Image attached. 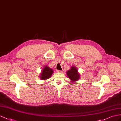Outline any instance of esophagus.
I'll return each instance as SVG.
<instances>
[{
	"instance_id": "esophagus-1",
	"label": "esophagus",
	"mask_w": 121,
	"mask_h": 121,
	"mask_svg": "<svg viewBox=\"0 0 121 121\" xmlns=\"http://www.w3.org/2000/svg\"><path fill=\"white\" fill-rule=\"evenodd\" d=\"M57 72H58V73H61L63 72V71H61V70H57Z\"/></svg>"
}]
</instances>
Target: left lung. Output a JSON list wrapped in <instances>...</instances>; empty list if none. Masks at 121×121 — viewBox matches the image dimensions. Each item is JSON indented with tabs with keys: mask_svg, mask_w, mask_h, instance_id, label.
Instances as JSON below:
<instances>
[{
	"mask_svg": "<svg viewBox=\"0 0 121 121\" xmlns=\"http://www.w3.org/2000/svg\"><path fill=\"white\" fill-rule=\"evenodd\" d=\"M66 73L68 77L70 79L71 82H72V83L78 81L80 78V74L78 72V69L75 66H72L71 69L69 70H68Z\"/></svg>",
	"mask_w": 121,
	"mask_h": 121,
	"instance_id": "obj_1",
	"label": "left lung"
}]
</instances>
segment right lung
Listing matches in <instances>:
<instances>
[{"label":"right lung","instance_id":"obj_1","mask_svg":"<svg viewBox=\"0 0 121 121\" xmlns=\"http://www.w3.org/2000/svg\"><path fill=\"white\" fill-rule=\"evenodd\" d=\"M53 73V70L50 68L48 66H46L42 70L40 73V78L42 80H46L51 78L52 74Z\"/></svg>","mask_w":121,"mask_h":121}]
</instances>
